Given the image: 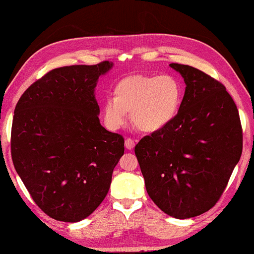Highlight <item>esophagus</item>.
I'll return each instance as SVG.
<instances>
[{
	"label": "esophagus",
	"instance_id": "34e87169",
	"mask_svg": "<svg viewBox=\"0 0 254 254\" xmlns=\"http://www.w3.org/2000/svg\"><path fill=\"white\" fill-rule=\"evenodd\" d=\"M124 145H126V148H127V149H132V148L134 147V141H133V139L127 138V139H126V142H124Z\"/></svg>",
	"mask_w": 254,
	"mask_h": 254
}]
</instances>
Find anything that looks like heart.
I'll list each match as a JSON object with an SVG mask.
<instances>
[{
  "label": "heart",
  "instance_id": "1",
  "mask_svg": "<svg viewBox=\"0 0 254 254\" xmlns=\"http://www.w3.org/2000/svg\"><path fill=\"white\" fill-rule=\"evenodd\" d=\"M183 86L173 74H137L124 78L114 88V98L102 105L107 127L116 130L127 121L139 130L155 132L167 127L180 112Z\"/></svg>",
  "mask_w": 254,
  "mask_h": 254
}]
</instances>
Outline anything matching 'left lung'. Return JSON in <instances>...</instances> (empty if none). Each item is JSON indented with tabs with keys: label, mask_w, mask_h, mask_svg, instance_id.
<instances>
[{
	"label": "left lung",
	"mask_w": 254,
	"mask_h": 254,
	"mask_svg": "<svg viewBox=\"0 0 254 254\" xmlns=\"http://www.w3.org/2000/svg\"><path fill=\"white\" fill-rule=\"evenodd\" d=\"M185 93L171 123L135 145L147 193L176 219L207 212L217 202L238 163L243 132L238 109L220 81L184 64Z\"/></svg>",
	"instance_id": "left-lung-1"
}]
</instances>
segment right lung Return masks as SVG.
<instances>
[{"instance_id": "1", "label": "right lung", "mask_w": 254, "mask_h": 254, "mask_svg": "<svg viewBox=\"0 0 254 254\" xmlns=\"http://www.w3.org/2000/svg\"><path fill=\"white\" fill-rule=\"evenodd\" d=\"M113 63L57 67L17 102L11 156L34 202L57 221L78 222L108 193L124 138L100 124L94 90Z\"/></svg>"}]
</instances>
